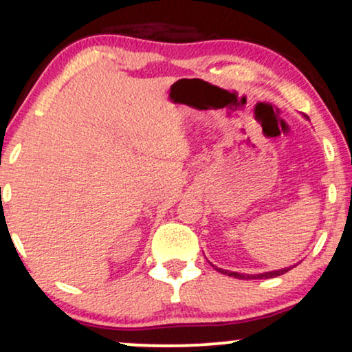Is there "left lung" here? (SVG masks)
Wrapping results in <instances>:
<instances>
[{"instance_id": "8db88e82", "label": "left lung", "mask_w": 352, "mask_h": 352, "mask_svg": "<svg viewBox=\"0 0 352 352\" xmlns=\"http://www.w3.org/2000/svg\"><path fill=\"white\" fill-rule=\"evenodd\" d=\"M216 271L221 272V274H228L230 277H235V278H245V280H248V278H272V277H277V276H282V274H285L290 271V267H285V269H280V271H271V272H264V274H252V276H248V274H239V272H230V271H224V269L221 267H216L213 266Z\"/></svg>"}]
</instances>
